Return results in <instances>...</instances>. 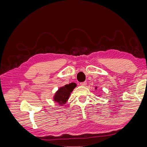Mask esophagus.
Instances as JSON below:
<instances>
[{
    "label": "esophagus",
    "mask_w": 147,
    "mask_h": 147,
    "mask_svg": "<svg viewBox=\"0 0 147 147\" xmlns=\"http://www.w3.org/2000/svg\"><path fill=\"white\" fill-rule=\"evenodd\" d=\"M86 84H87V83L86 82H84L81 83H80V85L82 86H86Z\"/></svg>",
    "instance_id": "1"
}]
</instances>
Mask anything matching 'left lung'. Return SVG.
<instances>
[{
    "instance_id": "obj_1",
    "label": "left lung",
    "mask_w": 147,
    "mask_h": 147,
    "mask_svg": "<svg viewBox=\"0 0 147 147\" xmlns=\"http://www.w3.org/2000/svg\"><path fill=\"white\" fill-rule=\"evenodd\" d=\"M95 88H96V90H97V87H96Z\"/></svg>"
}]
</instances>
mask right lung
Segmentation results:
<instances>
[{
	"instance_id": "obj_1",
	"label": "right lung",
	"mask_w": 147,
	"mask_h": 147,
	"mask_svg": "<svg viewBox=\"0 0 147 147\" xmlns=\"http://www.w3.org/2000/svg\"><path fill=\"white\" fill-rule=\"evenodd\" d=\"M76 86V83H71L59 88L53 96V100L61 106L64 105L67 102L71 92L73 91Z\"/></svg>"
}]
</instances>
